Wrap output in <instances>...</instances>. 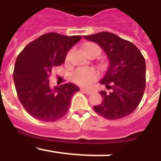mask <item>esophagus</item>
<instances>
[{
    "instance_id": "1",
    "label": "esophagus",
    "mask_w": 161,
    "mask_h": 161,
    "mask_svg": "<svg viewBox=\"0 0 161 161\" xmlns=\"http://www.w3.org/2000/svg\"><path fill=\"white\" fill-rule=\"evenodd\" d=\"M82 90H83L85 93H87V94H91V93H93V91L88 89H83Z\"/></svg>"
}]
</instances>
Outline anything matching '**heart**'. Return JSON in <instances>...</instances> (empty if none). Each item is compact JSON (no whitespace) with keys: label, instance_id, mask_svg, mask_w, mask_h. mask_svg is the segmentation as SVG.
<instances>
[{"label":"heart","instance_id":"obj_1","mask_svg":"<svg viewBox=\"0 0 161 161\" xmlns=\"http://www.w3.org/2000/svg\"><path fill=\"white\" fill-rule=\"evenodd\" d=\"M95 50L98 53H101L100 47L93 42H89L85 46V52ZM98 72L92 68H77L72 75V80L76 84L81 86H89L97 79Z\"/></svg>","mask_w":161,"mask_h":161}]
</instances>
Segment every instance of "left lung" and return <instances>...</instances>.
I'll list each match as a JSON object with an SVG mask.
<instances>
[{
	"label": "left lung",
	"instance_id": "8db88e82",
	"mask_svg": "<svg viewBox=\"0 0 161 161\" xmlns=\"http://www.w3.org/2000/svg\"><path fill=\"white\" fill-rule=\"evenodd\" d=\"M84 38L97 43L109 59L107 72L100 81L110 90L99 92L103 102L93 106L97 114L115 120L128 116L142 100L146 86V63L139 48L113 33L107 31Z\"/></svg>",
	"mask_w": 161,
	"mask_h": 161
}]
</instances>
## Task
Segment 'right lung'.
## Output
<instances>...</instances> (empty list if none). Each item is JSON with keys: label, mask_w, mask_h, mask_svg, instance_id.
<instances>
[{"label": "right lung", "mask_w": 161, "mask_h": 161, "mask_svg": "<svg viewBox=\"0 0 161 161\" xmlns=\"http://www.w3.org/2000/svg\"><path fill=\"white\" fill-rule=\"evenodd\" d=\"M81 36L44 34L27 44L17 57L14 80L20 102L38 120L55 122L68 112L71 98L79 88L72 83L52 89V70L64 63L68 52Z\"/></svg>", "instance_id": "1"}]
</instances>
